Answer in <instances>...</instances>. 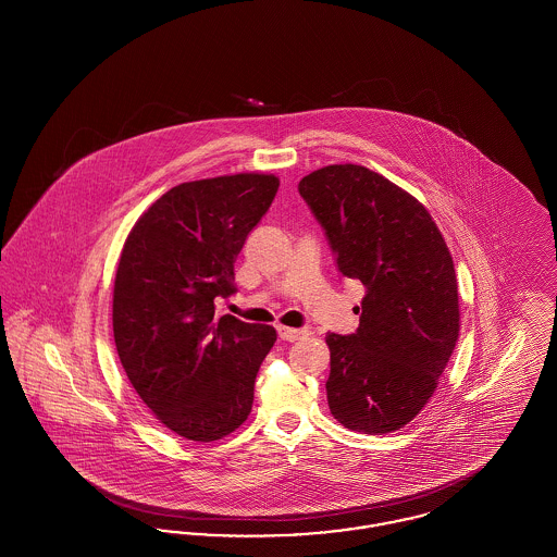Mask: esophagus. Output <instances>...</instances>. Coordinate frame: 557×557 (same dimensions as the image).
<instances>
[{"label": "esophagus", "mask_w": 557, "mask_h": 557, "mask_svg": "<svg viewBox=\"0 0 557 557\" xmlns=\"http://www.w3.org/2000/svg\"><path fill=\"white\" fill-rule=\"evenodd\" d=\"M277 334H280V338L286 341V343H296V341L309 336L307 330H294V327H284V325L277 327Z\"/></svg>", "instance_id": "34e87169"}]
</instances>
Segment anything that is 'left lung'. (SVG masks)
Segmentation results:
<instances>
[{
	"instance_id": "8db88e82",
	"label": "left lung",
	"mask_w": 557,
	"mask_h": 557,
	"mask_svg": "<svg viewBox=\"0 0 557 557\" xmlns=\"http://www.w3.org/2000/svg\"><path fill=\"white\" fill-rule=\"evenodd\" d=\"M343 277L366 296L355 334H327L332 416L363 434L409 424L432 397L459 336L449 248L430 212L361 164H330L298 184Z\"/></svg>"
}]
</instances>
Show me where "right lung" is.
Returning a JSON list of instances; mask_svg holds the SVG:
<instances>
[{
	"mask_svg": "<svg viewBox=\"0 0 557 557\" xmlns=\"http://www.w3.org/2000/svg\"><path fill=\"white\" fill-rule=\"evenodd\" d=\"M280 180L239 173L171 187L139 216L121 252L114 345L139 398L175 434L211 443L246 422L271 325L214 315L236 292L234 263Z\"/></svg>",
	"mask_w": 557,
	"mask_h": 557,
	"instance_id": "right-lung-1",
	"label": "right lung"
}]
</instances>
